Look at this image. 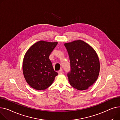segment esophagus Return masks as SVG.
I'll return each instance as SVG.
<instances>
[{
  "label": "esophagus",
  "mask_w": 120,
  "mask_h": 120,
  "mask_svg": "<svg viewBox=\"0 0 120 120\" xmlns=\"http://www.w3.org/2000/svg\"><path fill=\"white\" fill-rule=\"evenodd\" d=\"M62 73H63V71H62V69H60V71H58V73H59V74H62Z\"/></svg>",
  "instance_id": "1"
}]
</instances>
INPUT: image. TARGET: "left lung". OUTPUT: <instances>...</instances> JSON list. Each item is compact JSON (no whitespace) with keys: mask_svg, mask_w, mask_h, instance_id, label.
Here are the masks:
<instances>
[{"mask_svg":"<svg viewBox=\"0 0 120 120\" xmlns=\"http://www.w3.org/2000/svg\"><path fill=\"white\" fill-rule=\"evenodd\" d=\"M70 61L69 81L74 88L86 90L93 85L99 74L100 62L94 49L81 40L64 44Z\"/></svg>","mask_w":120,"mask_h":120,"instance_id":"1","label":"left lung"}]
</instances>
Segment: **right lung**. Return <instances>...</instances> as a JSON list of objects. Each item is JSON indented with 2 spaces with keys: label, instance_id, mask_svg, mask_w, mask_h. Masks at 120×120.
<instances>
[{
  "label": "right lung",
  "instance_id": "1",
  "mask_svg": "<svg viewBox=\"0 0 120 120\" xmlns=\"http://www.w3.org/2000/svg\"><path fill=\"white\" fill-rule=\"evenodd\" d=\"M57 42L40 41L26 52L23 62V72L28 84L37 90L50 86L58 74L54 71L49 56Z\"/></svg>",
  "mask_w": 120,
  "mask_h": 120
}]
</instances>
